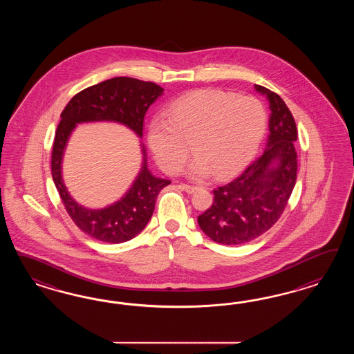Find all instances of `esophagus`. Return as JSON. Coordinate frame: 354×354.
I'll list each match as a JSON object with an SVG mask.
<instances>
[{"instance_id": "esophagus-1", "label": "esophagus", "mask_w": 354, "mask_h": 354, "mask_svg": "<svg viewBox=\"0 0 354 354\" xmlns=\"http://www.w3.org/2000/svg\"><path fill=\"white\" fill-rule=\"evenodd\" d=\"M182 188L187 193L196 192V191L198 189L197 187H194V185H189V184H182Z\"/></svg>"}]
</instances>
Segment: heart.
Masks as SVG:
<instances>
[{
	"label": "heart",
	"mask_w": 354,
	"mask_h": 354,
	"mask_svg": "<svg viewBox=\"0 0 354 354\" xmlns=\"http://www.w3.org/2000/svg\"><path fill=\"white\" fill-rule=\"evenodd\" d=\"M165 117L148 126L150 150L165 171L176 172L191 142L197 156L188 170L194 176L212 170L222 178L240 170L257 153L268 127V113L258 98L221 89H200L180 97Z\"/></svg>",
	"instance_id": "b5f03b06"
}]
</instances>
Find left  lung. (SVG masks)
<instances>
[{
    "mask_svg": "<svg viewBox=\"0 0 354 354\" xmlns=\"http://www.w3.org/2000/svg\"><path fill=\"white\" fill-rule=\"evenodd\" d=\"M254 88L266 96L271 110L266 149L232 182L214 189V203L197 218L205 235L222 245H241L268 231L278 222L296 183L295 119L279 95L265 86Z\"/></svg>",
    "mask_w": 354,
    "mask_h": 354,
    "instance_id": "obj_1",
    "label": "left lung"
}]
</instances>
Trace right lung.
Here are the masks:
<instances>
[{
    "label": "right lung",
    "mask_w": 354,
    "mask_h": 354,
    "mask_svg": "<svg viewBox=\"0 0 354 354\" xmlns=\"http://www.w3.org/2000/svg\"><path fill=\"white\" fill-rule=\"evenodd\" d=\"M162 93L163 88L151 82L119 76L79 92L61 114L52 153L54 184L74 223L96 240L120 244L139 235L153 215L158 193L171 182L149 171L147 151L141 142V169L129 191L118 201L102 209L86 207L73 198L62 178V160L68 139L79 123L92 122L123 124L141 139L145 113Z\"/></svg>",
    "instance_id": "obj_1"
}]
</instances>
